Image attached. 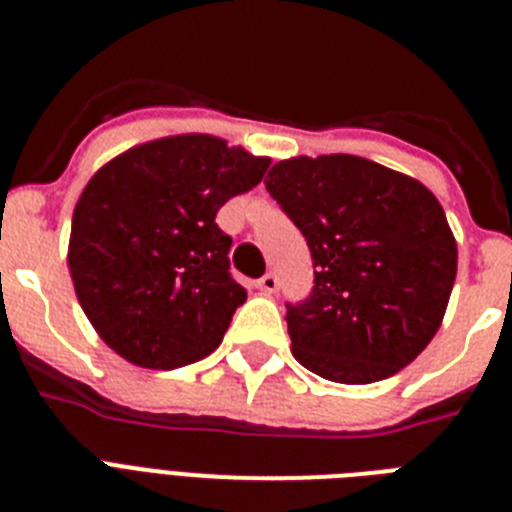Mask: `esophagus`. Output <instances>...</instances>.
Segmentation results:
<instances>
[{
	"label": "esophagus",
	"mask_w": 512,
	"mask_h": 512,
	"mask_svg": "<svg viewBox=\"0 0 512 512\" xmlns=\"http://www.w3.org/2000/svg\"><path fill=\"white\" fill-rule=\"evenodd\" d=\"M256 287H259L261 292H264V295H274V292H277V289H279L277 274H264V277H261L259 282H256Z\"/></svg>",
	"instance_id": "1"
}]
</instances>
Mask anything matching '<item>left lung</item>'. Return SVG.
<instances>
[{"mask_svg":"<svg viewBox=\"0 0 512 512\" xmlns=\"http://www.w3.org/2000/svg\"><path fill=\"white\" fill-rule=\"evenodd\" d=\"M266 189L305 235L310 297L287 305L292 354L341 384L387 379L423 351L449 305L456 241L418 179L369 158H287Z\"/></svg>","mask_w":512,"mask_h":512,"instance_id":"1","label":"left lung"}]
</instances>
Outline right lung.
<instances>
[{"mask_svg":"<svg viewBox=\"0 0 512 512\" xmlns=\"http://www.w3.org/2000/svg\"><path fill=\"white\" fill-rule=\"evenodd\" d=\"M271 158L202 133L112 158L74 207L69 271L107 346L135 366L176 369L212 354L246 289L230 277L217 210L264 179Z\"/></svg>","mask_w":512,"mask_h":512,"instance_id":"obj_1","label":"right lung"}]
</instances>
